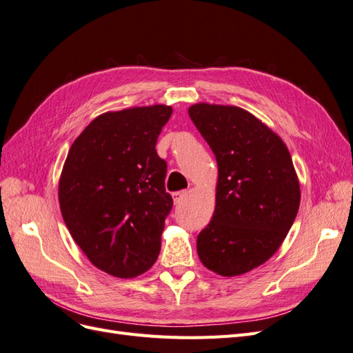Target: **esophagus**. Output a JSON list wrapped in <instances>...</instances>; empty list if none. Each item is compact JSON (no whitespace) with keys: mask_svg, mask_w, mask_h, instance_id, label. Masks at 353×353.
Returning a JSON list of instances; mask_svg holds the SVG:
<instances>
[{"mask_svg":"<svg viewBox=\"0 0 353 353\" xmlns=\"http://www.w3.org/2000/svg\"><path fill=\"white\" fill-rule=\"evenodd\" d=\"M187 191L185 190H183V191H176V193H174L172 194V197H174V203L175 205H179V203H183V200L187 197Z\"/></svg>","mask_w":353,"mask_h":353,"instance_id":"34e87169","label":"esophagus"}]
</instances>
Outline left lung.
Segmentation results:
<instances>
[{"label":"left lung","mask_w":353,"mask_h":353,"mask_svg":"<svg viewBox=\"0 0 353 353\" xmlns=\"http://www.w3.org/2000/svg\"><path fill=\"white\" fill-rule=\"evenodd\" d=\"M191 121L218 163L216 206L197 236L201 263L223 276L249 272L279 250L301 205V187L281 138L236 105L199 103Z\"/></svg>","instance_id":"8db88e82"}]
</instances>
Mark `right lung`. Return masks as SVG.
Listing matches in <instances>:
<instances>
[{
	"mask_svg": "<svg viewBox=\"0 0 353 353\" xmlns=\"http://www.w3.org/2000/svg\"><path fill=\"white\" fill-rule=\"evenodd\" d=\"M170 114L162 104L100 114L61 170L59 201L70 236L92 265L119 279L145 272L160 252L174 200L156 143Z\"/></svg>",
	"mask_w": 353,
	"mask_h": 353,
	"instance_id": "1",
	"label": "right lung"
}]
</instances>
